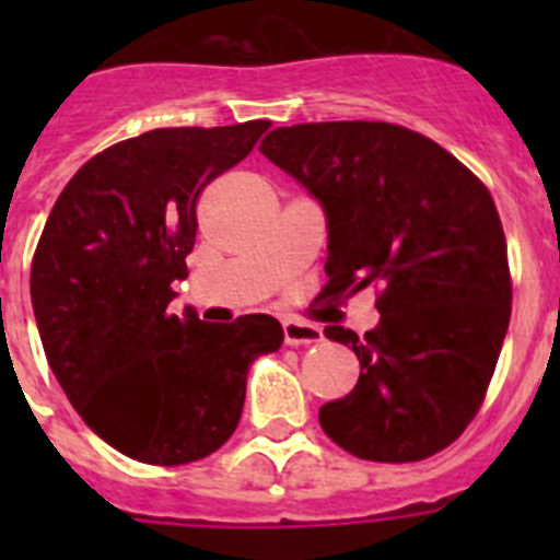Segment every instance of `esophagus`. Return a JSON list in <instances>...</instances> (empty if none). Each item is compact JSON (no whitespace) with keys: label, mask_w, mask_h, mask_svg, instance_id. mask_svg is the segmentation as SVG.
Listing matches in <instances>:
<instances>
[{"label":"esophagus","mask_w":560,"mask_h":560,"mask_svg":"<svg viewBox=\"0 0 560 560\" xmlns=\"http://www.w3.org/2000/svg\"><path fill=\"white\" fill-rule=\"evenodd\" d=\"M283 339L285 345H314V341H323V330L311 323H300V319H285Z\"/></svg>","instance_id":"1"}]
</instances>
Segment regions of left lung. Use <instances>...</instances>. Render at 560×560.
Masks as SVG:
<instances>
[{
    "label": "left lung",
    "mask_w": 560,
    "mask_h": 560,
    "mask_svg": "<svg viewBox=\"0 0 560 560\" xmlns=\"http://www.w3.org/2000/svg\"><path fill=\"white\" fill-rule=\"evenodd\" d=\"M260 153L319 201L328 291L384 285L378 325L353 348L359 381L319 409L336 446L373 463H415L471 423L511 323V271L482 182L423 133L389 122L283 126Z\"/></svg>",
    "instance_id": "1"
}]
</instances>
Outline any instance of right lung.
Segmentation results:
<instances>
[{
	"label": "right lung",
	"mask_w": 560,
	"mask_h": 560,
	"mask_svg": "<svg viewBox=\"0 0 560 560\" xmlns=\"http://www.w3.org/2000/svg\"><path fill=\"white\" fill-rule=\"evenodd\" d=\"M269 120L156 128L92 156L38 241L30 296L58 384L97 438L126 457L185 465L235 432L246 375L283 345L275 316L201 323L167 314L187 277L196 201L255 148Z\"/></svg>",
	"instance_id": "add662e5"
}]
</instances>
